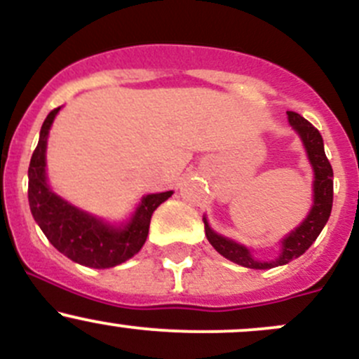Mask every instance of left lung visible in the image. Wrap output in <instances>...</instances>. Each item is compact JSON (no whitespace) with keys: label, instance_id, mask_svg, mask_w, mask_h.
Masks as SVG:
<instances>
[{"label":"left lung","instance_id":"left-lung-1","mask_svg":"<svg viewBox=\"0 0 359 359\" xmlns=\"http://www.w3.org/2000/svg\"><path fill=\"white\" fill-rule=\"evenodd\" d=\"M287 114H289L290 126L302 138L306 152H308L309 162H311L313 169H315V183H313L315 204H313L311 212H309L308 217L302 221L301 226L295 228V231H292V233L282 242V254H280L278 259L269 262L256 261L250 256L249 249H245V247L240 245V243L233 242V240H228L224 238V236L214 233L209 228V224H207V221L204 219L205 236L210 242V245H212L221 256L236 262V264L245 266V268H275V266L287 264V262L295 259V257L302 256V254L313 245V242L318 238V235L321 233V230H323V226L327 224L332 212V202H334V171H332L330 162H328L327 155H325L323 138H321L320 131H318L315 126L309 123V121H306L304 117L299 116V114L295 112Z\"/></svg>","mask_w":359,"mask_h":359}]
</instances>
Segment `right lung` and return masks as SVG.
Segmentation results:
<instances>
[{"label": "right lung", "instance_id": "add662e5", "mask_svg": "<svg viewBox=\"0 0 359 359\" xmlns=\"http://www.w3.org/2000/svg\"><path fill=\"white\" fill-rule=\"evenodd\" d=\"M60 107L46 116L39 133V142L29 164V205L36 223L51 245L74 262L90 268H112L135 256L145 243L154 210L172 191L143 197L133 219L124 228H114L97 217L76 209L55 195L46 183V138Z\"/></svg>", "mask_w": 359, "mask_h": 359}]
</instances>
